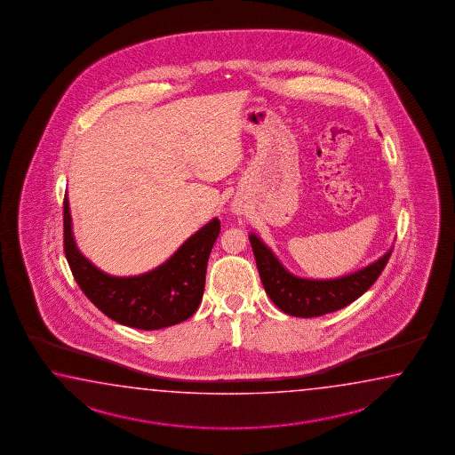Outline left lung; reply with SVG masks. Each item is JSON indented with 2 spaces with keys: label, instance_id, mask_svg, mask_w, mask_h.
<instances>
[{
  "label": "left lung",
  "instance_id": "8db88e82",
  "mask_svg": "<svg viewBox=\"0 0 455 455\" xmlns=\"http://www.w3.org/2000/svg\"><path fill=\"white\" fill-rule=\"evenodd\" d=\"M249 241L268 298L284 314L302 319L343 309L358 299L376 283L394 249L392 245L378 260L348 275L315 280L291 273L255 232L249 234Z\"/></svg>",
  "mask_w": 455,
  "mask_h": 455
}]
</instances>
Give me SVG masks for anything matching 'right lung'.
<instances>
[{
  "label": "right lung",
  "instance_id": "1",
  "mask_svg": "<svg viewBox=\"0 0 455 455\" xmlns=\"http://www.w3.org/2000/svg\"><path fill=\"white\" fill-rule=\"evenodd\" d=\"M65 253L79 288L108 319L140 330H159L192 317L204 298L208 259L221 231L213 218L190 235L159 267L135 276H114L97 268L77 249L69 212L63 202Z\"/></svg>",
  "mask_w": 455,
  "mask_h": 455
}]
</instances>
